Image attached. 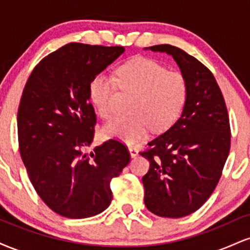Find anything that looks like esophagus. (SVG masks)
Listing matches in <instances>:
<instances>
[{"label": "esophagus", "mask_w": 250, "mask_h": 250, "mask_svg": "<svg viewBox=\"0 0 250 250\" xmlns=\"http://www.w3.org/2000/svg\"><path fill=\"white\" fill-rule=\"evenodd\" d=\"M129 153H130L131 157H136L137 154H139V150H137L136 147H133V146H129Z\"/></svg>", "instance_id": "34e87169"}]
</instances>
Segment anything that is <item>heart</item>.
I'll return each instance as SVG.
<instances>
[{
    "mask_svg": "<svg viewBox=\"0 0 250 250\" xmlns=\"http://www.w3.org/2000/svg\"><path fill=\"white\" fill-rule=\"evenodd\" d=\"M117 84L123 93L134 94L128 116L114 117L102 128L105 137L133 143L147 136L149 129L163 131L179 119L188 96V82L180 71L147 57H135L116 71V79L100 73L91 80L89 97L102 119L114 111Z\"/></svg>",
    "mask_w": 250,
    "mask_h": 250,
    "instance_id": "b5f03b06",
    "label": "heart"
}]
</instances>
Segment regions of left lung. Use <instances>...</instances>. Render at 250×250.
<instances>
[{
    "mask_svg": "<svg viewBox=\"0 0 250 250\" xmlns=\"http://www.w3.org/2000/svg\"><path fill=\"white\" fill-rule=\"evenodd\" d=\"M173 56L188 82L182 115L141 151L150 167L142 177L145 205L157 216H187L219 183L230 150V125L222 91L210 70L170 44L149 48Z\"/></svg>",
    "mask_w": 250,
    "mask_h": 250,
    "instance_id": "1",
    "label": "left lung"
}]
</instances>
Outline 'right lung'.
Wrapping results in <instances>:
<instances>
[{
	"label": "right lung",
	"mask_w": 250,
	"mask_h": 250,
	"mask_svg": "<svg viewBox=\"0 0 250 250\" xmlns=\"http://www.w3.org/2000/svg\"><path fill=\"white\" fill-rule=\"evenodd\" d=\"M123 51L68 43L43 57L25 83L17 111L20 154L36 193L61 216L105 210L113 200L109 183L130 161L115 139L85 153L96 125L89 85Z\"/></svg>",
	"instance_id": "1"
}]
</instances>
